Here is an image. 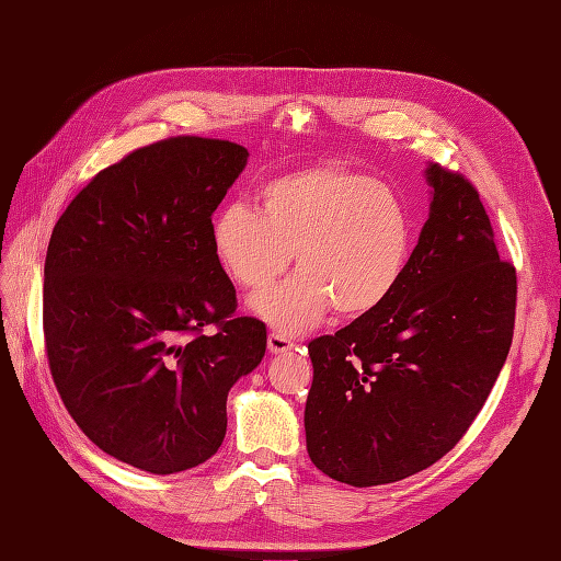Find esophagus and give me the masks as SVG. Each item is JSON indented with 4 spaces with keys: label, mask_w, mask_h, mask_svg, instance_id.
I'll use <instances>...</instances> for the list:
<instances>
[{
    "label": "esophagus",
    "mask_w": 561,
    "mask_h": 561,
    "mask_svg": "<svg viewBox=\"0 0 561 561\" xmlns=\"http://www.w3.org/2000/svg\"><path fill=\"white\" fill-rule=\"evenodd\" d=\"M266 344H268V351H271V353H287V351L295 348L293 339H287L285 334H278V332H271Z\"/></svg>",
    "instance_id": "34e87169"
}]
</instances>
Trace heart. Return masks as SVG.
Masks as SVG:
<instances>
[{"mask_svg": "<svg viewBox=\"0 0 561 561\" xmlns=\"http://www.w3.org/2000/svg\"><path fill=\"white\" fill-rule=\"evenodd\" d=\"M210 248L233 285L260 293L287 264L295 276L250 299L285 334L334 311L358 318L393 295L412 252V217L386 184L318 165L264 182L254 210L231 203L210 222Z\"/></svg>", "mask_w": 561, "mask_h": 561, "instance_id": "heart-1", "label": "heart"}]
</instances>
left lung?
Wrapping results in <instances>:
<instances>
[{
  "mask_svg": "<svg viewBox=\"0 0 561 561\" xmlns=\"http://www.w3.org/2000/svg\"><path fill=\"white\" fill-rule=\"evenodd\" d=\"M426 180L431 213L393 295L309 344L307 449L351 486L404 480L451 451L513 344L517 274L478 190L437 163Z\"/></svg>",
  "mask_w": 561,
  "mask_h": 561,
  "instance_id": "8db88e82",
  "label": "left lung"
}]
</instances>
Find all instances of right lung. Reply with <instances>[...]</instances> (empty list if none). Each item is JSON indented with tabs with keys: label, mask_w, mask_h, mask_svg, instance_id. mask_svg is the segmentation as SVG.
<instances>
[{
	"label": "right lung",
	"mask_w": 561,
	"mask_h": 561,
	"mask_svg": "<svg viewBox=\"0 0 561 561\" xmlns=\"http://www.w3.org/2000/svg\"><path fill=\"white\" fill-rule=\"evenodd\" d=\"M245 163V147L196 135L140 147L83 186L50 233V377L91 443L133 468L208 461L231 386L264 358L266 325L236 316L210 248L213 213Z\"/></svg>",
	"instance_id": "add662e5"
}]
</instances>
